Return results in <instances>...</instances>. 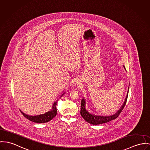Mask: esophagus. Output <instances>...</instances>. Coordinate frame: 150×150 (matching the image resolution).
I'll use <instances>...</instances> for the list:
<instances>
[{"instance_id":"1","label":"esophagus","mask_w":150,"mask_h":150,"mask_svg":"<svg viewBox=\"0 0 150 150\" xmlns=\"http://www.w3.org/2000/svg\"><path fill=\"white\" fill-rule=\"evenodd\" d=\"M74 84H75V86H77V87L79 86H80V84H79L78 82H77V81H76V83H75Z\"/></svg>"}]
</instances>
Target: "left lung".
Instances as JSON below:
<instances>
[{
  "instance_id": "left-lung-1",
  "label": "left lung",
  "mask_w": 150,
  "mask_h": 150,
  "mask_svg": "<svg viewBox=\"0 0 150 150\" xmlns=\"http://www.w3.org/2000/svg\"><path fill=\"white\" fill-rule=\"evenodd\" d=\"M123 67L125 69L124 66H123ZM128 90H129V87H128ZM128 93V90L127 96H126V98L124 102V103L122 105L120 108L116 112L115 114H114L112 115L108 116L95 115H93V114H90V112H88L87 111V110L86 109V107H85L86 101H85L84 99L83 98L81 99V116L87 122H88L90 124L93 125H100V124H103V123L108 122L110 121H111L112 120H114L119 115V114L121 113L123 109L124 108V107L126 105V102H127Z\"/></svg>"
}]
</instances>
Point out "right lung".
Returning <instances> with one entry per match:
<instances>
[{
  "instance_id": "add662e5",
  "label": "right lung",
  "mask_w": 150,
  "mask_h": 150,
  "mask_svg": "<svg viewBox=\"0 0 150 150\" xmlns=\"http://www.w3.org/2000/svg\"><path fill=\"white\" fill-rule=\"evenodd\" d=\"M64 93L62 94L61 96L63 95ZM57 101L55 102L52 107V110H50V111H48L46 112L44 114L39 115L36 116H30L28 115L23 113L22 111H21L22 114H23V116L28 119L29 120L35 123H46L51 120H52L55 116L57 115Z\"/></svg>"
}]
</instances>
